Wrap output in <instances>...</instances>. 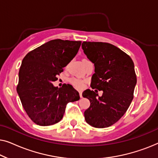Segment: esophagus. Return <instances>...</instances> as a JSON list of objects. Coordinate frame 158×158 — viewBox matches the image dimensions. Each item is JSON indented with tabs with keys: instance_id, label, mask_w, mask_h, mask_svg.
I'll list each match as a JSON object with an SVG mask.
<instances>
[{
	"instance_id": "1",
	"label": "esophagus",
	"mask_w": 158,
	"mask_h": 158,
	"mask_svg": "<svg viewBox=\"0 0 158 158\" xmlns=\"http://www.w3.org/2000/svg\"><path fill=\"white\" fill-rule=\"evenodd\" d=\"M79 94H80V97L82 98V97H83V96H82V91H79Z\"/></svg>"
}]
</instances>
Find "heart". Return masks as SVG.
Wrapping results in <instances>:
<instances>
[{
  "label": "heart",
  "mask_w": 158,
  "mask_h": 158,
  "mask_svg": "<svg viewBox=\"0 0 158 158\" xmlns=\"http://www.w3.org/2000/svg\"><path fill=\"white\" fill-rule=\"evenodd\" d=\"M70 83L76 88H82L84 85V81L77 77H73L70 80Z\"/></svg>",
  "instance_id": "obj_1"
}]
</instances>
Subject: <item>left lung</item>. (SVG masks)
Instances as JSON below:
<instances>
[{"instance_id":"obj_1","label":"left lung","mask_w":158,"mask_h":158,"mask_svg":"<svg viewBox=\"0 0 158 158\" xmlns=\"http://www.w3.org/2000/svg\"><path fill=\"white\" fill-rule=\"evenodd\" d=\"M82 48L95 66L90 87L96 90L83 93L90 102L84 112L85 119L96 128L109 127L124 116L134 98L137 83L134 62L127 54L109 43L83 42ZM98 89L103 91L102 97H98Z\"/></svg>"}]
</instances>
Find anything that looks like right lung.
<instances>
[{
	"label": "right lung",
	"instance_id": "obj_1",
	"mask_svg": "<svg viewBox=\"0 0 158 158\" xmlns=\"http://www.w3.org/2000/svg\"><path fill=\"white\" fill-rule=\"evenodd\" d=\"M81 41L54 40L29 52L21 62L16 90L27 115L40 126H50L63 117L66 105L78 101L71 85L52 83L77 55Z\"/></svg>",
	"mask_w": 158,
	"mask_h": 158
}]
</instances>
